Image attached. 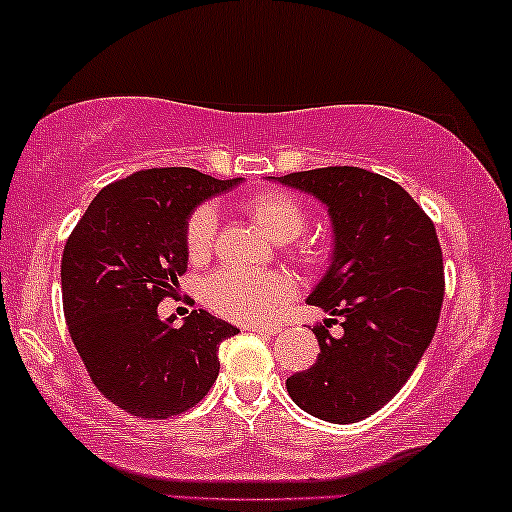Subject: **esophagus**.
<instances>
[{"mask_svg": "<svg viewBox=\"0 0 512 512\" xmlns=\"http://www.w3.org/2000/svg\"><path fill=\"white\" fill-rule=\"evenodd\" d=\"M247 331L258 333V335H277L279 328L277 326H247Z\"/></svg>", "mask_w": 512, "mask_h": 512, "instance_id": "obj_1", "label": "esophagus"}]
</instances>
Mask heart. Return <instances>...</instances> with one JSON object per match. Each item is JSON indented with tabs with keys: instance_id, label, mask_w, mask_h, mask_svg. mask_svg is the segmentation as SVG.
Returning a JSON list of instances; mask_svg holds the SVG:
<instances>
[{
	"instance_id": "b5f03b06",
	"label": "heart",
	"mask_w": 512,
	"mask_h": 512,
	"mask_svg": "<svg viewBox=\"0 0 512 512\" xmlns=\"http://www.w3.org/2000/svg\"><path fill=\"white\" fill-rule=\"evenodd\" d=\"M242 209L258 230L277 244L293 242L305 230L307 212L293 195L284 191L251 193L242 200ZM216 235V212L212 207H198L186 221V254L191 263H205L212 256ZM326 251L319 242H305L296 251V261L307 268L324 263ZM296 286L282 272H240L219 270L207 277L205 303L223 317L256 324L275 314L279 307L289 303Z\"/></svg>"
}]
</instances>
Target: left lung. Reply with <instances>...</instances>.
<instances>
[{"label":"left lung","instance_id":"left-lung-1","mask_svg":"<svg viewBox=\"0 0 512 512\" xmlns=\"http://www.w3.org/2000/svg\"><path fill=\"white\" fill-rule=\"evenodd\" d=\"M270 179L328 209L333 254L307 305L340 317L345 331L314 328L321 354L286 391L324 422H361L398 394L436 333L445 296L436 226L403 186L361 167Z\"/></svg>","mask_w":512,"mask_h":512}]
</instances>
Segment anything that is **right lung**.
<instances>
[{
	"instance_id": "add662e5",
	"label": "right lung",
	"mask_w": 512,
	"mask_h": 512,
	"mask_svg": "<svg viewBox=\"0 0 512 512\" xmlns=\"http://www.w3.org/2000/svg\"><path fill=\"white\" fill-rule=\"evenodd\" d=\"M242 184L191 167H153L102 188L62 254V305L90 380L144 419L181 415L219 375V345L240 328L193 310L174 328L158 303L186 272V221L195 207Z\"/></svg>"
}]
</instances>
